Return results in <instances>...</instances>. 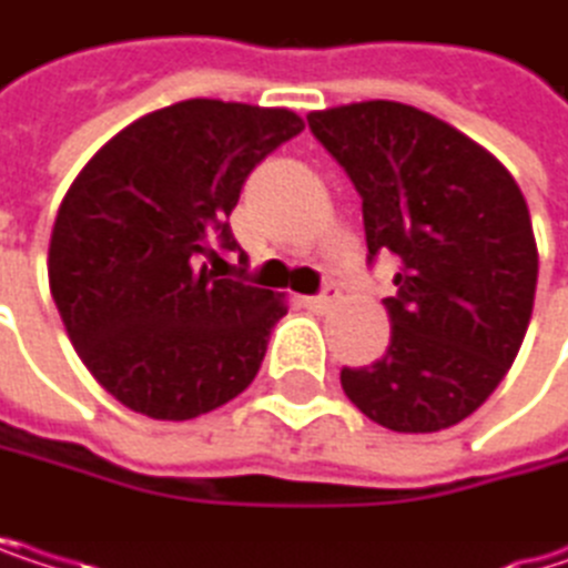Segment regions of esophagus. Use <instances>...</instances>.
I'll use <instances>...</instances> for the list:
<instances>
[{"label":"esophagus","instance_id":"1","mask_svg":"<svg viewBox=\"0 0 568 568\" xmlns=\"http://www.w3.org/2000/svg\"><path fill=\"white\" fill-rule=\"evenodd\" d=\"M337 301H341V287H337V284H327V287H324L321 294L307 297L304 304H307L311 311H331V307H334Z\"/></svg>","mask_w":568,"mask_h":568}]
</instances>
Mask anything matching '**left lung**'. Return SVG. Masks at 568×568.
Returning a JSON list of instances; mask_svg holds the SVG:
<instances>
[{
  "mask_svg": "<svg viewBox=\"0 0 568 568\" xmlns=\"http://www.w3.org/2000/svg\"><path fill=\"white\" fill-rule=\"evenodd\" d=\"M307 125L364 197L367 261L394 254L390 347L344 367L374 424L436 433L499 387L526 337L539 254L513 174L453 125L400 102L311 112Z\"/></svg>",
  "mask_w": 568,
  "mask_h": 568,
  "instance_id": "left-lung-1",
  "label": "left lung"
}]
</instances>
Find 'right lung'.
I'll return each mask as SVG.
<instances>
[{"label": "right lung", "mask_w": 568, "mask_h": 568, "mask_svg": "<svg viewBox=\"0 0 568 568\" xmlns=\"http://www.w3.org/2000/svg\"><path fill=\"white\" fill-rule=\"evenodd\" d=\"M301 132L287 109L187 99L122 129L72 181L49 287L82 364L129 410L191 420L257 377L287 304L201 257L237 247L227 214L247 174Z\"/></svg>", "instance_id": "1"}]
</instances>
